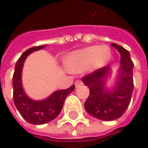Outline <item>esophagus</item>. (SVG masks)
Segmentation results:
<instances>
[{
	"label": "esophagus",
	"mask_w": 148,
	"mask_h": 148,
	"mask_svg": "<svg viewBox=\"0 0 148 148\" xmlns=\"http://www.w3.org/2000/svg\"><path fill=\"white\" fill-rule=\"evenodd\" d=\"M82 82L81 80H77V81H76V82H75V86H76V87H78V86H82Z\"/></svg>",
	"instance_id": "34e87169"
}]
</instances>
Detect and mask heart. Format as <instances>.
Returning a JSON list of instances; mask_svg holds the SVG:
<instances>
[{
    "instance_id": "obj_1",
    "label": "heart",
    "mask_w": 148,
    "mask_h": 148,
    "mask_svg": "<svg viewBox=\"0 0 148 148\" xmlns=\"http://www.w3.org/2000/svg\"><path fill=\"white\" fill-rule=\"evenodd\" d=\"M110 56V49L108 46H90L71 53L64 60V65L68 71L75 73L87 68L95 70L103 67Z\"/></svg>"
}]
</instances>
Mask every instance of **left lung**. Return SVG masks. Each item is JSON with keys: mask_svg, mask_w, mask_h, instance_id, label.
I'll list each match as a JSON object with an SVG mask.
<instances>
[{"mask_svg": "<svg viewBox=\"0 0 148 148\" xmlns=\"http://www.w3.org/2000/svg\"><path fill=\"white\" fill-rule=\"evenodd\" d=\"M111 46L121 54V66L116 87L112 91L105 90V80L110 71L109 66L82 77L84 84L90 88L85 109L89 114L103 121L114 120L122 116L130 104L134 91V62L130 53L116 43H112Z\"/></svg>", "mask_w": 148, "mask_h": 148, "instance_id": "1", "label": "left lung"}]
</instances>
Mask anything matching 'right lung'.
<instances>
[{"label":"right lung","instance_id":"obj_1","mask_svg":"<svg viewBox=\"0 0 148 148\" xmlns=\"http://www.w3.org/2000/svg\"><path fill=\"white\" fill-rule=\"evenodd\" d=\"M44 47L46 45L33 47L23 53L16 62L12 81L14 105L21 116L27 122L33 124H43L56 119L62 109L66 96L75 89V86L72 85L68 89L55 91L47 99L41 101H34L26 95L21 83V73L25 60L31 53Z\"/></svg>","mask_w":148,"mask_h":148}]
</instances>
